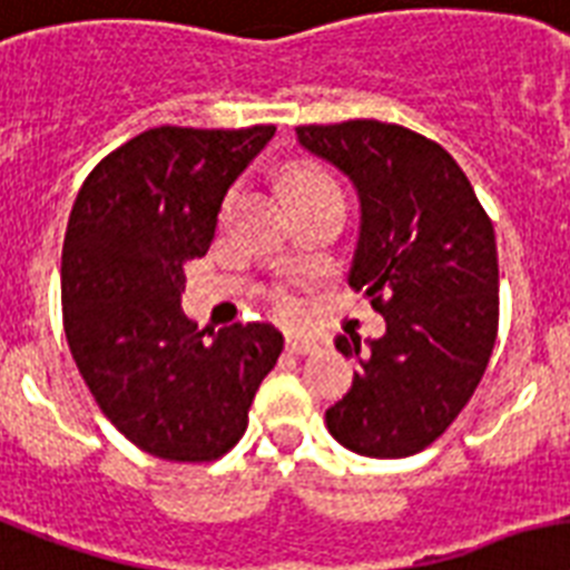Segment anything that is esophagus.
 <instances>
[{
  "mask_svg": "<svg viewBox=\"0 0 570 570\" xmlns=\"http://www.w3.org/2000/svg\"><path fill=\"white\" fill-rule=\"evenodd\" d=\"M318 348L316 340H309V336H286V351L289 354H313Z\"/></svg>",
  "mask_w": 570,
  "mask_h": 570,
  "instance_id": "34e87169",
  "label": "esophagus"
}]
</instances>
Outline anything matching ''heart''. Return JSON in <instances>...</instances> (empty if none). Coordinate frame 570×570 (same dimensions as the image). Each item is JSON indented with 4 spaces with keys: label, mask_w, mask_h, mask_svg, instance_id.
<instances>
[{
    "label": "heart",
    "mask_w": 570,
    "mask_h": 570,
    "mask_svg": "<svg viewBox=\"0 0 570 570\" xmlns=\"http://www.w3.org/2000/svg\"><path fill=\"white\" fill-rule=\"evenodd\" d=\"M325 184H333L331 175H325L322 169H298V173L289 175L286 180V193L295 196V193H304V189H313V187H325ZM269 298V307L277 318H295L301 313V298L295 293L293 284H275L266 293Z\"/></svg>",
    "instance_id": "obj_1"
}]
</instances>
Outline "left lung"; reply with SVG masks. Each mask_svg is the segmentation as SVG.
<instances>
[{"mask_svg":"<svg viewBox=\"0 0 570 570\" xmlns=\"http://www.w3.org/2000/svg\"><path fill=\"white\" fill-rule=\"evenodd\" d=\"M298 142L360 196L348 284L386 318L381 340L336 336L360 372L325 413L348 451L397 460L436 442L469 404L498 336L492 219L460 164L404 125H298Z\"/></svg>","mask_w":570,"mask_h":570,"instance_id":"8db88e82","label":"left lung"}]
</instances>
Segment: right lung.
<instances>
[{
  "label": "right lung",
  "mask_w": 570,
  "mask_h": 570,
  "mask_svg": "<svg viewBox=\"0 0 570 570\" xmlns=\"http://www.w3.org/2000/svg\"><path fill=\"white\" fill-rule=\"evenodd\" d=\"M275 137L160 125L96 164L69 213L60 301L87 390L114 428L169 462L219 460L243 439L284 336L266 322L198 331L184 263L205 257L222 198Z\"/></svg>",
  "instance_id": "1"
}]
</instances>
